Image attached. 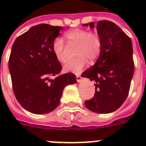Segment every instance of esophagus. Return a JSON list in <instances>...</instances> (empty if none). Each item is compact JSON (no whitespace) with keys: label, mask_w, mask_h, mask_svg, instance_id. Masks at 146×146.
<instances>
[{"label":"esophagus","mask_w":146,"mask_h":146,"mask_svg":"<svg viewBox=\"0 0 146 146\" xmlns=\"http://www.w3.org/2000/svg\"><path fill=\"white\" fill-rule=\"evenodd\" d=\"M76 80H77V82H78V83L82 82V77L80 75H77V76H76Z\"/></svg>","instance_id":"34e87169"}]
</instances>
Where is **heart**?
Instances as JSON below:
<instances>
[{
    "label": "heart",
    "instance_id": "1",
    "mask_svg": "<svg viewBox=\"0 0 146 146\" xmlns=\"http://www.w3.org/2000/svg\"><path fill=\"white\" fill-rule=\"evenodd\" d=\"M64 37L68 45L77 47V59L69 61L64 64L65 72L81 73L88 64V59L94 61L98 57L101 50V40L97 33L90 32L86 29H75L66 33ZM52 50L59 62H65L64 45L61 38L54 40Z\"/></svg>",
    "mask_w": 146,
    "mask_h": 146
}]
</instances>
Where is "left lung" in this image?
Listing matches in <instances>:
<instances>
[{"instance_id": "8db88e82", "label": "left lung", "mask_w": 146, "mask_h": 146, "mask_svg": "<svg viewBox=\"0 0 146 146\" xmlns=\"http://www.w3.org/2000/svg\"><path fill=\"white\" fill-rule=\"evenodd\" d=\"M82 26L94 29L95 23ZM96 29L101 40L99 57L82 74L96 82V92L92 99L85 101V106L96 113L108 114L120 108L129 94L134 70L132 42L111 21L101 20Z\"/></svg>"}]
</instances>
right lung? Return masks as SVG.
Returning <instances> with one entry per match:
<instances>
[{"instance_id": "1", "label": "right lung", "mask_w": 146, "mask_h": 146, "mask_svg": "<svg viewBox=\"0 0 146 146\" xmlns=\"http://www.w3.org/2000/svg\"><path fill=\"white\" fill-rule=\"evenodd\" d=\"M63 29L39 24L15 40L9 69L15 96L25 110L48 114L60 103L64 88L77 82L71 73L59 75L62 65L52 50V44ZM56 75L54 80L50 77Z\"/></svg>"}]
</instances>
